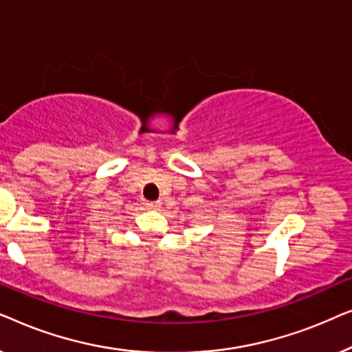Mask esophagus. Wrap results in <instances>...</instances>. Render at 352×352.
<instances>
[{
    "instance_id": "esophagus-1",
    "label": "esophagus",
    "mask_w": 352,
    "mask_h": 352,
    "mask_svg": "<svg viewBox=\"0 0 352 352\" xmlns=\"http://www.w3.org/2000/svg\"><path fill=\"white\" fill-rule=\"evenodd\" d=\"M147 208H151V210H158V208H160V204H158V201H148V204H147Z\"/></svg>"
}]
</instances>
